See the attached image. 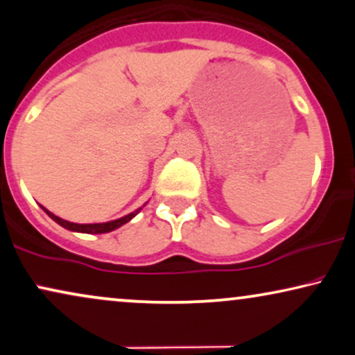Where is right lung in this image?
Wrapping results in <instances>:
<instances>
[{
	"label": "right lung",
	"instance_id": "1",
	"mask_svg": "<svg viewBox=\"0 0 355 355\" xmlns=\"http://www.w3.org/2000/svg\"><path fill=\"white\" fill-rule=\"evenodd\" d=\"M40 207H42V205H40ZM144 207H145V204L141 205V207H138L137 210H133L132 214L125 215V217H121V218H117V220H112V222H104V223H73V222H68V220H63V218L57 217V215L52 214V211L45 209V207H42V210L49 215L50 218L53 220V222H57L60 227L70 230V232L87 233V234H99V233H109V232H112V230L121 228L122 225H125L127 222H130V220L135 217L138 211L144 209Z\"/></svg>",
	"mask_w": 355,
	"mask_h": 355
}]
</instances>
